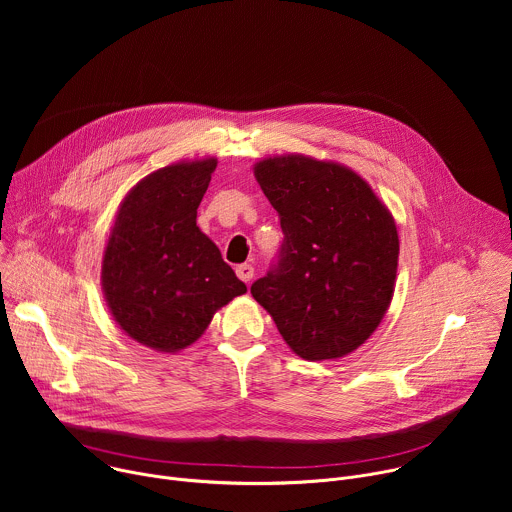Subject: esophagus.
<instances>
[{
  "label": "esophagus",
  "instance_id": "34e87169",
  "mask_svg": "<svg viewBox=\"0 0 512 512\" xmlns=\"http://www.w3.org/2000/svg\"><path fill=\"white\" fill-rule=\"evenodd\" d=\"M235 271H237V277H239V279H243L245 283H249V281L253 279V275H255V269H253V265H249V263L239 265Z\"/></svg>",
  "mask_w": 512,
  "mask_h": 512
}]
</instances>
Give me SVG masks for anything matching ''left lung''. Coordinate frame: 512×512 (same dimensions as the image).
I'll return each instance as SVG.
<instances>
[{"label":"left lung","mask_w":512,"mask_h":512,"mask_svg":"<svg viewBox=\"0 0 512 512\" xmlns=\"http://www.w3.org/2000/svg\"><path fill=\"white\" fill-rule=\"evenodd\" d=\"M253 174L279 212L277 267L251 285L279 334L304 360L354 352L387 314L399 235L360 174L302 154L263 158Z\"/></svg>","instance_id":"left-lung-1"}]
</instances>
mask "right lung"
I'll return each mask as SVG.
<instances>
[{
  "label": "right lung",
  "instance_id": "obj_1",
  "mask_svg": "<svg viewBox=\"0 0 512 512\" xmlns=\"http://www.w3.org/2000/svg\"><path fill=\"white\" fill-rule=\"evenodd\" d=\"M216 158L182 160L141 178L121 200L101 287L119 328L158 352H180L247 285L196 227Z\"/></svg>",
  "mask_w": 512,
  "mask_h": 512
}]
</instances>
